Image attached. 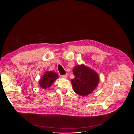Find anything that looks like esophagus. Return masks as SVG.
Masks as SVG:
<instances>
[{"mask_svg": "<svg viewBox=\"0 0 134 134\" xmlns=\"http://www.w3.org/2000/svg\"><path fill=\"white\" fill-rule=\"evenodd\" d=\"M62 77H63V78H64V79H66L68 78V74L63 75H62Z\"/></svg>", "mask_w": 134, "mask_h": 134, "instance_id": "1", "label": "esophagus"}]
</instances>
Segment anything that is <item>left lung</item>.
Returning a JSON list of instances; mask_svg holds the SVG:
<instances>
[{"mask_svg": "<svg viewBox=\"0 0 134 134\" xmlns=\"http://www.w3.org/2000/svg\"><path fill=\"white\" fill-rule=\"evenodd\" d=\"M72 72L75 76L71 79L74 91L81 96H87L94 91L99 82L98 74L84 64L74 67Z\"/></svg>", "mask_w": 134, "mask_h": 134, "instance_id": "obj_1", "label": "left lung"}]
</instances>
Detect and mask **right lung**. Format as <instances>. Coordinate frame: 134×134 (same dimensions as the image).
Masks as SVG:
<instances>
[{
    "mask_svg": "<svg viewBox=\"0 0 134 134\" xmlns=\"http://www.w3.org/2000/svg\"><path fill=\"white\" fill-rule=\"evenodd\" d=\"M58 78H59V75L56 72L52 71H47L44 72L42 78L40 79L38 84L40 87L45 90L50 88Z\"/></svg>",
    "mask_w": 134,
    "mask_h": 134,
    "instance_id": "right-lung-1",
    "label": "right lung"
}]
</instances>
